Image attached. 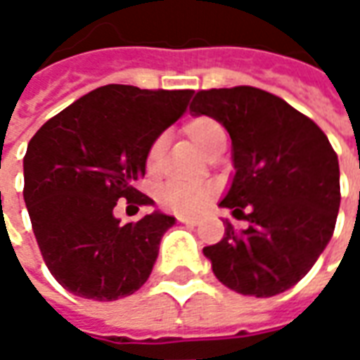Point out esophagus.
Masks as SVG:
<instances>
[{"label": "esophagus", "instance_id": "obj_1", "mask_svg": "<svg viewBox=\"0 0 360 360\" xmlns=\"http://www.w3.org/2000/svg\"><path fill=\"white\" fill-rule=\"evenodd\" d=\"M177 219H179L181 224H187V226H196L198 224V218H193V216H177Z\"/></svg>", "mask_w": 360, "mask_h": 360}]
</instances>
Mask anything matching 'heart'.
<instances>
[{"instance_id": "obj_1", "label": "heart", "mask_w": 360, "mask_h": 360, "mask_svg": "<svg viewBox=\"0 0 360 360\" xmlns=\"http://www.w3.org/2000/svg\"><path fill=\"white\" fill-rule=\"evenodd\" d=\"M185 133L193 141L196 148L202 152L204 156H208L212 150L226 142V131L219 125L218 121L210 117H196L191 119L185 125ZM162 156H164V141L158 139L152 142L146 154V167L148 172H158L162 165ZM162 198L167 206H172L179 212H193L198 210L206 198H208V191L200 187H187V185H179V183H172L164 188Z\"/></svg>"}]
</instances>
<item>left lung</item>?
<instances>
[{
	"label": "left lung",
	"instance_id": "obj_1",
	"mask_svg": "<svg viewBox=\"0 0 360 360\" xmlns=\"http://www.w3.org/2000/svg\"><path fill=\"white\" fill-rule=\"evenodd\" d=\"M193 115L231 136L233 179L219 202L249 226L204 247L216 278L241 295L274 297L301 281L330 243L340 212V164L322 129L252 86L196 92Z\"/></svg>",
	"mask_w": 360,
	"mask_h": 360
}]
</instances>
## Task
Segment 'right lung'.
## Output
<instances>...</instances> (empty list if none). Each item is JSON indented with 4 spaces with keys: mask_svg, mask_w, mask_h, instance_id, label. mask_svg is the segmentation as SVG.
<instances>
[{
    "mask_svg": "<svg viewBox=\"0 0 360 360\" xmlns=\"http://www.w3.org/2000/svg\"><path fill=\"white\" fill-rule=\"evenodd\" d=\"M193 90L108 84L46 121L22 160L25 204L44 262L73 295L115 301L144 285L173 216H113L119 198L146 206L136 188L152 142L185 113Z\"/></svg>",
    "mask_w": 360,
    "mask_h": 360,
    "instance_id": "1",
    "label": "right lung"
}]
</instances>
